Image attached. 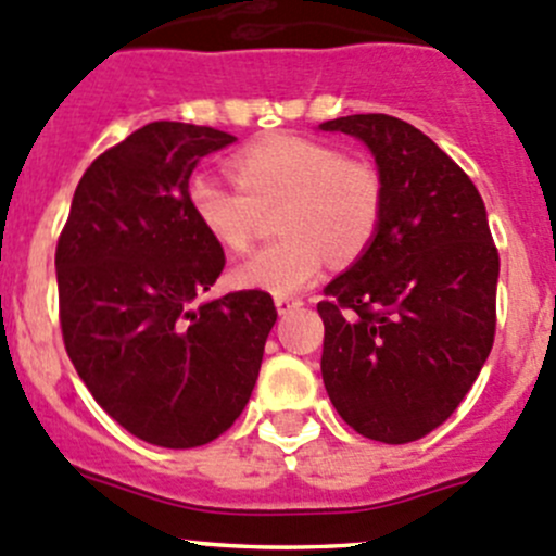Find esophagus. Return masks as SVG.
I'll list each match as a JSON object with an SVG mask.
<instances>
[{
  "instance_id": "1",
  "label": "esophagus",
  "mask_w": 556,
  "mask_h": 556,
  "mask_svg": "<svg viewBox=\"0 0 556 556\" xmlns=\"http://www.w3.org/2000/svg\"><path fill=\"white\" fill-rule=\"evenodd\" d=\"M274 306H277L279 314H290V312L301 309V306H304V301L293 299V295H277V299H274Z\"/></svg>"
}]
</instances>
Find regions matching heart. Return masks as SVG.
<instances>
[{"label":"heart","instance_id":"heart-1","mask_svg":"<svg viewBox=\"0 0 556 556\" xmlns=\"http://www.w3.org/2000/svg\"><path fill=\"white\" fill-rule=\"evenodd\" d=\"M231 169L237 185L206 172L190 177L188 206L199 226L220 247L242 252L263 212L279 210L282 237L233 268L239 288L299 293L319 277L325 257L336 266L357 261L382 226V174L328 142L279 134L233 155Z\"/></svg>","mask_w":556,"mask_h":556}]
</instances>
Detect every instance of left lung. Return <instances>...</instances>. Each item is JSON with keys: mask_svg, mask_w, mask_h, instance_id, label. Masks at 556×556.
<instances>
[{"mask_svg": "<svg viewBox=\"0 0 556 556\" xmlns=\"http://www.w3.org/2000/svg\"><path fill=\"white\" fill-rule=\"evenodd\" d=\"M368 144L384 182L371 247L325 288L323 382L352 430L408 444L452 417L495 341L501 257L470 177L412 123L325 121Z\"/></svg>", "mask_w": 556, "mask_h": 556, "instance_id": "8db88e82", "label": "left lung"}]
</instances>
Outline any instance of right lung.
I'll list each match as a JSON object with an SVG mask.
<instances>
[{
	"label": "right lung",
	"mask_w": 556,
	"mask_h": 556,
	"mask_svg": "<svg viewBox=\"0 0 556 556\" xmlns=\"http://www.w3.org/2000/svg\"><path fill=\"white\" fill-rule=\"evenodd\" d=\"M231 134L155 121L104 150L72 199L55 247L66 355L99 406L166 450L226 433L255 387L271 295L199 304L226 266L188 206V182Z\"/></svg>",
	"instance_id": "add662e5"
}]
</instances>
